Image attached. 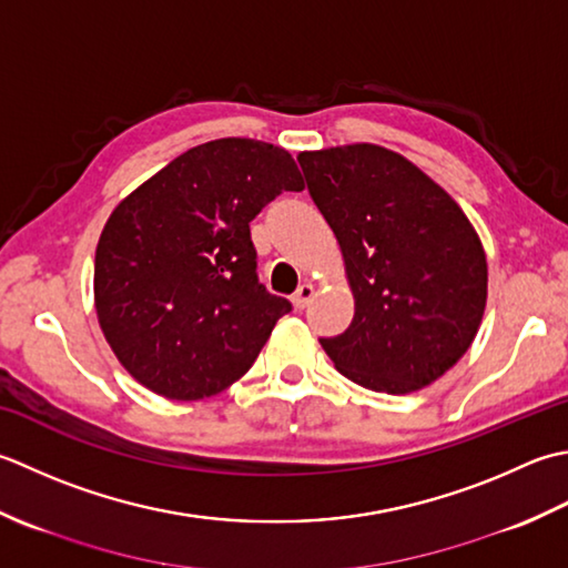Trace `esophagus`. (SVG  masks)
Wrapping results in <instances>:
<instances>
[{
	"label": "esophagus",
	"mask_w": 568,
	"mask_h": 568,
	"mask_svg": "<svg viewBox=\"0 0 568 568\" xmlns=\"http://www.w3.org/2000/svg\"><path fill=\"white\" fill-rule=\"evenodd\" d=\"M314 294H316L314 284H311V282H304V284H301V286L296 288L294 296H292L294 306H296V308H306V306L311 304V298H314Z\"/></svg>",
	"instance_id": "esophagus-1"
}]
</instances>
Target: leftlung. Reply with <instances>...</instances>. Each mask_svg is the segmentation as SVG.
<instances>
[{
    "label": "left lung",
    "mask_w": 568,
    "mask_h": 568,
    "mask_svg": "<svg viewBox=\"0 0 568 568\" xmlns=\"http://www.w3.org/2000/svg\"><path fill=\"white\" fill-rule=\"evenodd\" d=\"M308 193L338 240L355 298L348 331L321 338L355 385L409 395L470 348L488 298L483 242L460 205L377 144L301 152Z\"/></svg>",
    "instance_id": "left-lung-1"
}]
</instances>
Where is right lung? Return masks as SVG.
Listing matches in <instances>:
<instances>
[{
  "mask_svg": "<svg viewBox=\"0 0 568 568\" xmlns=\"http://www.w3.org/2000/svg\"><path fill=\"white\" fill-rule=\"evenodd\" d=\"M304 191L292 154L257 139L189 149L114 207L95 250V311L139 385L193 402L257 361L286 298L257 280L250 223Z\"/></svg>",
  "mask_w": 568,
  "mask_h": 568,
  "instance_id": "add662e5",
  "label": "right lung"
}]
</instances>
